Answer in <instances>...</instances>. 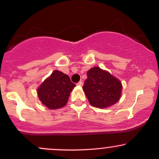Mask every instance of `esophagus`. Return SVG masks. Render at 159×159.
<instances>
[{
  "label": "esophagus",
  "instance_id": "esophagus-1",
  "mask_svg": "<svg viewBox=\"0 0 159 159\" xmlns=\"http://www.w3.org/2000/svg\"><path fill=\"white\" fill-rule=\"evenodd\" d=\"M77 84H78V86H82V85H83V82H82V81H80L79 82H78Z\"/></svg>",
  "mask_w": 159,
  "mask_h": 159
}]
</instances>
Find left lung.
<instances>
[{
  "mask_svg": "<svg viewBox=\"0 0 159 159\" xmlns=\"http://www.w3.org/2000/svg\"><path fill=\"white\" fill-rule=\"evenodd\" d=\"M83 90L92 106L105 108L115 105L121 98V81L109 72L94 67L87 72Z\"/></svg>",
  "mask_w": 159,
  "mask_h": 159,
  "instance_id": "obj_1",
  "label": "left lung"
}]
</instances>
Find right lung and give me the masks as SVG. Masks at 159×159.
Segmentation results:
<instances>
[{
	"label": "right lung",
	"instance_id": "right-lung-1",
	"mask_svg": "<svg viewBox=\"0 0 159 159\" xmlns=\"http://www.w3.org/2000/svg\"><path fill=\"white\" fill-rule=\"evenodd\" d=\"M75 87L68 75L55 70L38 88V95L43 105L49 109H57L66 105Z\"/></svg>",
	"mask_w": 159,
	"mask_h": 159
}]
</instances>
